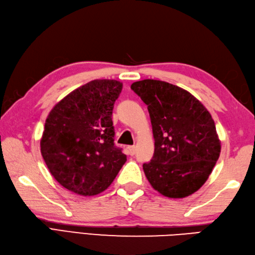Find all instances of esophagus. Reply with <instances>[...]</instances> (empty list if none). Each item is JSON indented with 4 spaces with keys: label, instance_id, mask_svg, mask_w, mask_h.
<instances>
[{
    "label": "esophagus",
    "instance_id": "34e87169",
    "mask_svg": "<svg viewBox=\"0 0 255 255\" xmlns=\"http://www.w3.org/2000/svg\"><path fill=\"white\" fill-rule=\"evenodd\" d=\"M127 149H128V153L130 154V156H133V154L136 153V147L134 146H129Z\"/></svg>",
    "mask_w": 255,
    "mask_h": 255
}]
</instances>
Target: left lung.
Returning a JSON list of instances; mask_svg holds the SVG:
<instances>
[{
	"label": "left lung",
	"instance_id": "left-lung-1",
	"mask_svg": "<svg viewBox=\"0 0 255 255\" xmlns=\"http://www.w3.org/2000/svg\"><path fill=\"white\" fill-rule=\"evenodd\" d=\"M130 88L147 105L151 121L154 152L142 164L151 187L173 199L198 191L221 151L210 113L190 93L167 82L143 79Z\"/></svg>",
	"mask_w": 255,
	"mask_h": 255
}]
</instances>
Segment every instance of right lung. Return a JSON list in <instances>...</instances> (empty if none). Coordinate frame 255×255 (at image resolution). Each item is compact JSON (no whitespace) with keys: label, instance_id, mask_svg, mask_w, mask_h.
Listing matches in <instances>:
<instances>
[{"label":"right lung","instance_id":"add662e5","mask_svg":"<svg viewBox=\"0 0 255 255\" xmlns=\"http://www.w3.org/2000/svg\"><path fill=\"white\" fill-rule=\"evenodd\" d=\"M123 84L95 79L55 105L45 122L41 152L56 181L81 196L106 190L127 160L114 143L112 115Z\"/></svg>","mask_w":255,"mask_h":255}]
</instances>
